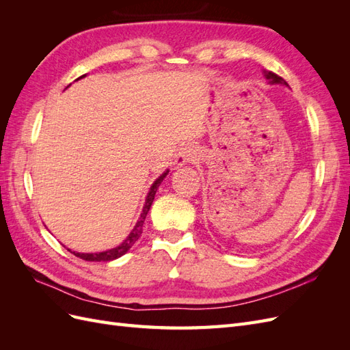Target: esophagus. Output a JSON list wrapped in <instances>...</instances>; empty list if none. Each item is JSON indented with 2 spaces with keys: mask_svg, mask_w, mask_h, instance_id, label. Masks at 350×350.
Returning <instances> with one entry per match:
<instances>
[{
  "mask_svg": "<svg viewBox=\"0 0 350 350\" xmlns=\"http://www.w3.org/2000/svg\"><path fill=\"white\" fill-rule=\"evenodd\" d=\"M196 157H197V153H196V150L193 149V147L191 146H185V147H183L181 150H179V153L176 156V165L178 166H183V165H185L188 162L194 161Z\"/></svg>",
  "mask_w": 350,
  "mask_h": 350,
  "instance_id": "esophagus-1",
  "label": "esophagus"
}]
</instances>
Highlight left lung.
I'll return each mask as SVG.
<instances>
[{"instance_id":"1","label":"left lung","mask_w":350,"mask_h":350,"mask_svg":"<svg viewBox=\"0 0 350 350\" xmlns=\"http://www.w3.org/2000/svg\"><path fill=\"white\" fill-rule=\"evenodd\" d=\"M266 77L270 80V83H282V84H288V83H286L280 76H278L276 72H271V71H269V72H266Z\"/></svg>"}]
</instances>
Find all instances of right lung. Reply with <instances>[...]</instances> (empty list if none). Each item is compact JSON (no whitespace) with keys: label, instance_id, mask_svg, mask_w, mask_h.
I'll use <instances>...</instances> for the list:
<instances>
[{"label":"right lung","instance_id":"obj_1","mask_svg":"<svg viewBox=\"0 0 350 350\" xmlns=\"http://www.w3.org/2000/svg\"><path fill=\"white\" fill-rule=\"evenodd\" d=\"M81 77H84V76H81ZM81 77H79V79H81ZM79 79H77V80H79ZM166 175H167V171H166L163 175L159 176V178L156 179V181H154V184L152 185L149 194H147L146 204H144V207H143V213H142L139 221H137V225H135L134 229L131 230V234H130L129 237H126V239L121 243L120 247L112 248V250H109V251L98 252V254L72 252L74 256L81 258V260H84V261H112V260H115V258H120L121 256H124V254L134 245L135 241L142 237L146 216H147V213H149V210H150V207H152V203H153V200H154V194H156V191H157V188H159V185H161V183L163 181V178H165ZM68 251H70V250H68Z\"/></svg>","mask_w":350,"mask_h":350}]
</instances>
